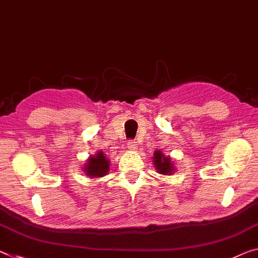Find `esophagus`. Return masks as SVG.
Returning a JSON list of instances; mask_svg holds the SVG:
<instances>
[{
    "instance_id": "1",
    "label": "esophagus",
    "mask_w": 258,
    "mask_h": 258,
    "mask_svg": "<svg viewBox=\"0 0 258 258\" xmlns=\"http://www.w3.org/2000/svg\"><path fill=\"white\" fill-rule=\"evenodd\" d=\"M128 148L130 149V150H136L137 148H138V143L135 141V140H130L129 142H128Z\"/></svg>"
}]
</instances>
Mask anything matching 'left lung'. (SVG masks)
<instances>
[{
    "mask_svg": "<svg viewBox=\"0 0 258 258\" xmlns=\"http://www.w3.org/2000/svg\"><path fill=\"white\" fill-rule=\"evenodd\" d=\"M153 161H154V166L157 167L158 173L160 174H167V175H170L173 173V164L170 162V159L168 157H165L160 151H157L153 154Z\"/></svg>",
    "mask_w": 258,
    "mask_h": 258,
    "instance_id": "8db88e82",
    "label": "left lung"
}]
</instances>
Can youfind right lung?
Wrapping results in <instances>:
<instances>
[{"instance_id": "obj_1", "label": "right lung", "mask_w": 258, "mask_h": 258, "mask_svg": "<svg viewBox=\"0 0 258 258\" xmlns=\"http://www.w3.org/2000/svg\"><path fill=\"white\" fill-rule=\"evenodd\" d=\"M84 170L86 175L92 177H100L106 175L109 170V161L102 152H98L96 156L90 157Z\"/></svg>"}]
</instances>
